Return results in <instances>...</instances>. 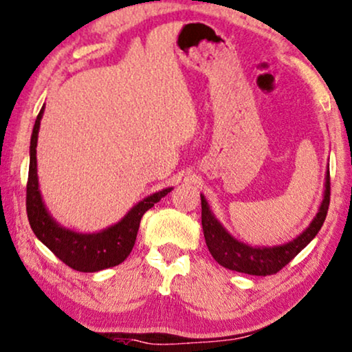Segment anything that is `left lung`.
Listing matches in <instances>:
<instances>
[{
    "label": "left lung",
    "instance_id": "obj_1",
    "mask_svg": "<svg viewBox=\"0 0 352 352\" xmlns=\"http://www.w3.org/2000/svg\"><path fill=\"white\" fill-rule=\"evenodd\" d=\"M330 204V172H327L325 182V195L320 204V209L306 231L294 239L289 244L277 247H250L244 242L236 241L225 231L212 212L209 206L201 196V221L202 231H204L206 244L215 261L226 270L237 271V273H245L252 276H271L280 271L284 266L290 263L311 241L318 234L320 226L324 225L327 210Z\"/></svg>",
    "mask_w": 352,
    "mask_h": 352
}]
</instances>
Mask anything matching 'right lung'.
<instances>
[{"label":"right lung","instance_id":"add662e5","mask_svg":"<svg viewBox=\"0 0 352 352\" xmlns=\"http://www.w3.org/2000/svg\"><path fill=\"white\" fill-rule=\"evenodd\" d=\"M44 107L38 113L34 121L32 142H30V167L27 180V217L30 226L39 241L63 263L82 273H96V271L116 266L124 261L132 247L135 244L137 231L140 220L148 209L161 201L172 188H166L160 192L148 196L146 199L132 207L131 212L120 223L108 228L96 234H81L58 226L52 217L47 214L43 204L38 188L36 175V142L39 121L43 118Z\"/></svg>","mask_w":352,"mask_h":352}]
</instances>
